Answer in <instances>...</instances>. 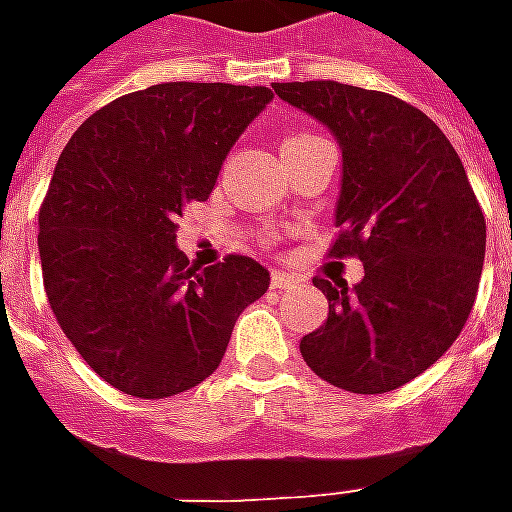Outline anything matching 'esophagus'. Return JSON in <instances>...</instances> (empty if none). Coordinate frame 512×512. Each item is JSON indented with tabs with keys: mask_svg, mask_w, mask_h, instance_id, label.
Wrapping results in <instances>:
<instances>
[{
	"mask_svg": "<svg viewBox=\"0 0 512 512\" xmlns=\"http://www.w3.org/2000/svg\"><path fill=\"white\" fill-rule=\"evenodd\" d=\"M293 285H296V279L290 277V274H285V271H271V288L288 290Z\"/></svg>",
	"mask_w": 512,
	"mask_h": 512,
	"instance_id": "34e87169",
	"label": "esophagus"
}]
</instances>
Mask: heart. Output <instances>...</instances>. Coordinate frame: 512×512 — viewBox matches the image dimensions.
<instances>
[{
  "label": "heart",
  "mask_w": 512,
  "mask_h": 512,
  "mask_svg": "<svg viewBox=\"0 0 512 512\" xmlns=\"http://www.w3.org/2000/svg\"><path fill=\"white\" fill-rule=\"evenodd\" d=\"M299 139H307V136H290V139H285V145H290V142H299Z\"/></svg>",
  "instance_id": "b5f03b06"
}]
</instances>
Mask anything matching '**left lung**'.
<instances>
[{"label":"left lung","mask_w":512,"mask_h":512,"mask_svg":"<svg viewBox=\"0 0 512 512\" xmlns=\"http://www.w3.org/2000/svg\"><path fill=\"white\" fill-rule=\"evenodd\" d=\"M274 93L329 128L343 150L334 257L365 277H315L329 299L301 337L315 376L381 395L425 373L461 334L483 274L485 216L441 128L395 95L340 82H285Z\"/></svg>","instance_id":"left-lung-1"}]
</instances>
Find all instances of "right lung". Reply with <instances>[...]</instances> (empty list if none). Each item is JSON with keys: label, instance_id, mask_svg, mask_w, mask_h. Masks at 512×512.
<instances>
[{"label": "right lung", "instance_id": "obj_1", "mask_svg": "<svg viewBox=\"0 0 512 512\" xmlns=\"http://www.w3.org/2000/svg\"><path fill=\"white\" fill-rule=\"evenodd\" d=\"M271 98L268 87L153 84L98 109L62 150L38 216L43 285L65 337L120 392L158 400L205 381L268 290L252 257L189 266L175 219L208 200Z\"/></svg>", "mask_w": 512, "mask_h": 512}]
</instances>
